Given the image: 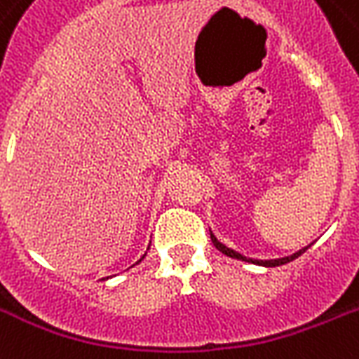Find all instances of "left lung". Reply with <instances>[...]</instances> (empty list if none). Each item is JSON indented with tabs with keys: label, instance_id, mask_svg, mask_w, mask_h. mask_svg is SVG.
<instances>
[{
	"label": "left lung",
	"instance_id": "1",
	"mask_svg": "<svg viewBox=\"0 0 359 359\" xmlns=\"http://www.w3.org/2000/svg\"><path fill=\"white\" fill-rule=\"evenodd\" d=\"M210 241H212V245L220 250L222 254H226V256H229V258H235V259H243V262H252V264H258V265H265V267H278V265H284L288 264V262H292V259L299 258L301 254L307 250L309 246H305V248H301L299 252L292 254V256H286V258H278V259H250V258H245V256H241L239 252H235V250H231V248H228V246H224L220 241L216 239L215 235L210 233Z\"/></svg>",
	"mask_w": 359,
	"mask_h": 359
}]
</instances>
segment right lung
<instances>
[{"label": "right lung", "mask_w": 359, "mask_h": 359, "mask_svg": "<svg viewBox=\"0 0 359 359\" xmlns=\"http://www.w3.org/2000/svg\"><path fill=\"white\" fill-rule=\"evenodd\" d=\"M143 258H144V256H143ZM139 262H141V259H139Z\"/></svg>", "instance_id": "right-lung-1"}]
</instances>
